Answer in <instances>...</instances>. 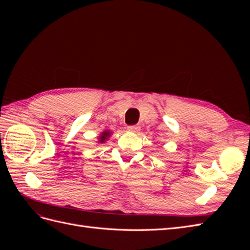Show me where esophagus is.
<instances>
[{"instance_id": "esophagus-1", "label": "esophagus", "mask_w": 250, "mask_h": 250, "mask_svg": "<svg viewBox=\"0 0 250 250\" xmlns=\"http://www.w3.org/2000/svg\"><path fill=\"white\" fill-rule=\"evenodd\" d=\"M127 129H128V131H131V132H138V131H140V126L139 125H131V126H128Z\"/></svg>"}]
</instances>
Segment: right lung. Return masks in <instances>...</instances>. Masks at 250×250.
I'll use <instances>...</instances> for the list:
<instances>
[{
    "instance_id": "1",
    "label": "right lung",
    "mask_w": 250,
    "mask_h": 250,
    "mask_svg": "<svg viewBox=\"0 0 250 250\" xmlns=\"http://www.w3.org/2000/svg\"><path fill=\"white\" fill-rule=\"evenodd\" d=\"M111 134V132L109 130H105L101 133V135L99 137V143H105V141H107L109 135Z\"/></svg>"
}]
</instances>
